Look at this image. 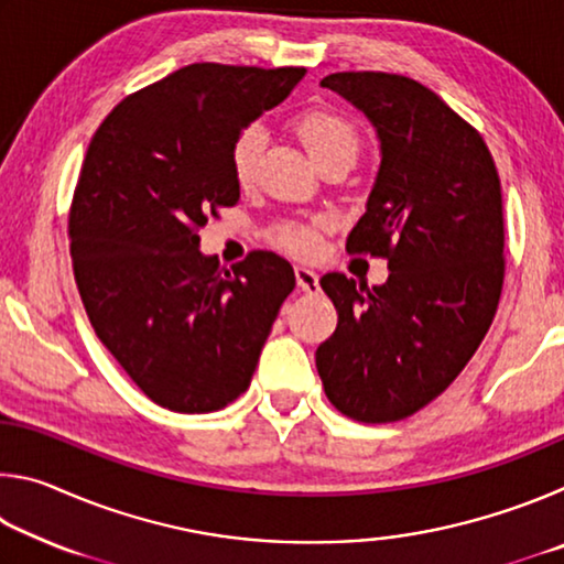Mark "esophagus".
<instances>
[{
    "instance_id": "esophagus-1",
    "label": "esophagus",
    "mask_w": 564,
    "mask_h": 564,
    "mask_svg": "<svg viewBox=\"0 0 564 564\" xmlns=\"http://www.w3.org/2000/svg\"><path fill=\"white\" fill-rule=\"evenodd\" d=\"M295 283H299V289L303 293H318V289H321L318 273L311 271V269H303V265L295 269Z\"/></svg>"
}]
</instances>
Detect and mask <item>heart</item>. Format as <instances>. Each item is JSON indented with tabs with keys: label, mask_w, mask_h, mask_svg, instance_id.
I'll return each mask as SVG.
<instances>
[{
	"label": "heart",
	"mask_w": 564,
	"mask_h": 564,
	"mask_svg": "<svg viewBox=\"0 0 564 564\" xmlns=\"http://www.w3.org/2000/svg\"><path fill=\"white\" fill-rule=\"evenodd\" d=\"M293 129L299 133L303 147L308 149V154L323 164V161L330 156L348 154L356 159L360 149V133L356 123L343 117V113L326 109V107H311L301 111L299 117L293 119ZM265 133L259 123H251L246 127L231 144V174L236 184H251L256 174V164H259L261 149H263ZM323 221H289L273 228V243L283 248V251H291L295 256H311L318 248V236H321Z\"/></svg>",
	"instance_id": "1"
}]
</instances>
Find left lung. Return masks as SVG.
I'll return each mask as SVG.
<instances>
[{
    "label": "left lung",
    "mask_w": 564,
    "mask_h": 564,
    "mask_svg": "<svg viewBox=\"0 0 564 564\" xmlns=\"http://www.w3.org/2000/svg\"><path fill=\"white\" fill-rule=\"evenodd\" d=\"M380 139V169L348 253L388 261L383 285L326 273L336 333L316 350L326 395L360 423L417 413L460 376L498 311L502 191L490 149L423 84L386 72L328 74Z\"/></svg>",
    "instance_id": "1"
}]
</instances>
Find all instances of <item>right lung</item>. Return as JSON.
<instances>
[{"instance_id":"add662e5","label":"right lung","mask_w":564,"mask_h":564,"mask_svg":"<svg viewBox=\"0 0 564 564\" xmlns=\"http://www.w3.org/2000/svg\"><path fill=\"white\" fill-rule=\"evenodd\" d=\"M303 66L188 64L111 109L69 208L74 279L91 328L144 395L212 413L251 386L291 263L251 251L226 271L198 228L236 206L231 144L289 97Z\"/></svg>"}]
</instances>
